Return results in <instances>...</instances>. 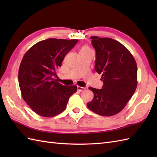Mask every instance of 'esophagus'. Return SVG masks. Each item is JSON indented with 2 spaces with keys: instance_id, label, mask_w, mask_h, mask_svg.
<instances>
[{
  "instance_id": "1",
  "label": "esophagus",
  "mask_w": 157,
  "mask_h": 157,
  "mask_svg": "<svg viewBox=\"0 0 157 157\" xmlns=\"http://www.w3.org/2000/svg\"><path fill=\"white\" fill-rule=\"evenodd\" d=\"M86 90V88L84 87H81V86H78V90L79 92H82V91H84Z\"/></svg>"
}]
</instances>
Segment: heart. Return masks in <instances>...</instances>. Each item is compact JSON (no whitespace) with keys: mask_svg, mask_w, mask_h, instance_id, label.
<instances>
[{"mask_svg":"<svg viewBox=\"0 0 157 157\" xmlns=\"http://www.w3.org/2000/svg\"><path fill=\"white\" fill-rule=\"evenodd\" d=\"M88 49H89L87 46H84V47H83L81 50H88Z\"/></svg>","mask_w":157,"mask_h":157,"instance_id":"obj_1","label":"heart"}]
</instances>
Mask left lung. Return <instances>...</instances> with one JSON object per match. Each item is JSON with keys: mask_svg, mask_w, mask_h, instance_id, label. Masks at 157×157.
<instances>
[{"mask_svg": "<svg viewBox=\"0 0 157 157\" xmlns=\"http://www.w3.org/2000/svg\"><path fill=\"white\" fill-rule=\"evenodd\" d=\"M96 51L95 71L101 74L102 89L89 87L94 98L87 103L92 111L112 116L124 109L137 87V64L124 46L109 38L91 36Z\"/></svg>", "mask_w": 157, "mask_h": 157, "instance_id": "left-lung-1", "label": "left lung"}]
</instances>
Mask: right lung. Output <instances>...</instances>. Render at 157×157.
<instances>
[{
  "label": "right lung",
  "instance_id": "add662e5",
  "mask_svg": "<svg viewBox=\"0 0 157 157\" xmlns=\"http://www.w3.org/2000/svg\"><path fill=\"white\" fill-rule=\"evenodd\" d=\"M78 40L49 38L32 46L23 56L18 79L23 100L38 115L51 117L66 109L76 86L56 81V71Z\"/></svg>",
  "mask_w": 157,
  "mask_h": 157
}]
</instances>
